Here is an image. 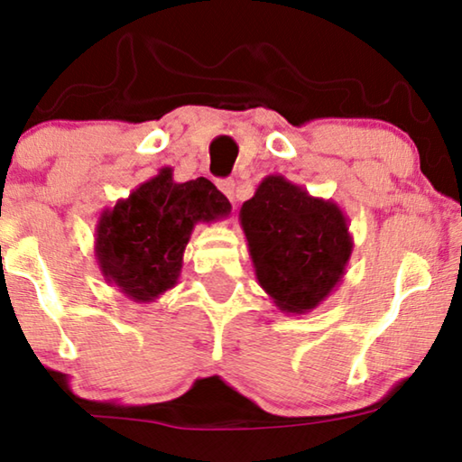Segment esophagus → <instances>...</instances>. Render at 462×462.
Instances as JSON below:
<instances>
[{
	"mask_svg": "<svg viewBox=\"0 0 462 462\" xmlns=\"http://www.w3.org/2000/svg\"><path fill=\"white\" fill-rule=\"evenodd\" d=\"M217 188L224 192L227 200L235 202V199H236V181L235 180H221V181H217Z\"/></svg>",
	"mask_w": 462,
	"mask_h": 462,
	"instance_id": "1",
	"label": "esophagus"
}]
</instances>
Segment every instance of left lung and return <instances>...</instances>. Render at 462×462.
<instances>
[{"mask_svg":"<svg viewBox=\"0 0 462 462\" xmlns=\"http://www.w3.org/2000/svg\"><path fill=\"white\" fill-rule=\"evenodd\" d=\"M238 219L257 282L281 312H310L342 282L355 243L337 202L268 175Z\"/></svg>","mask_w":462,"mask_h":462,"instance_id":"obj_1","label":"left lung"}]
</instances>
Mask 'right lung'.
Listing matches in <instances>:
<instances>
[{"label":"right lung","mask_w":462,"mask_h":462,"mask_svg":"<svg viewBox=\"0 0 462 462\" xmlns=\"http://www.w3.org/2000/svg\"><path fill=\"white\" fill-rule=\"evenodd\" d=\"M232 205L205 177L177 183L164 167L98 217L95 257L107 285L133 302H156L180 281L183 251L200 221L226 219Z\"/></svg>","instance_id":"right-lung-1"}]
</instances>
